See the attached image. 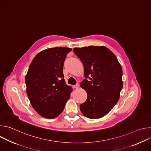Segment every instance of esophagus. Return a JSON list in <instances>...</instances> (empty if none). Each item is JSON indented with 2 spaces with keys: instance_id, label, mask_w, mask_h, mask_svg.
Segmentation results:
<instances>
[{
  "instance_id": "1",
  "label": "esophagus",
  "mask_w": 151,
  "mask_h": 151,
  "mask_svg": "<svg viewBox=\"0 0 151 151\" xmlns=\"http://www.w3.org/2000/svg\"><path fill=\"white\" fill-rule=\"evenodd\" d=\"M73 87L74 88H78L79 87V84H76V85H75L73 86Z\"/></svg>"
}]
</instances>
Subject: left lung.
I'll return each mask as SVG.
<instances>
[{
	"mask_svg": "<svg viewBox=\"0 0 151 151\" xmlns=\"http://www.w3.org/2000/svg\"><path fill=\"white\" fill-rule=\"evenodd\" d=\"M73 52L83 65L85 79L80 84L87 93L80 110L88 118H100L119 99L123 86L122 67L115 54L104 46L75 48Z\"/></svg>",
	"mask_w": 151,
	"mask_h": 151,
	"instance_id": "obj_1",
	"label": "left lung"
}]
</instances>
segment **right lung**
Returning a JSON list of instances; mask_svg holds the SVG:
<instances>
[{
  "label": "right lung",
  "instance_id": "right-lung-1",
  "mask_svg": "<svg viewBox=\"0 0 151 151\" xmlns=\"http://www.w3.org/2000/svg\"><path fill=\"white\" fill-rule=\"evenodd\" d=\"M66 47L46 49L32 60L26 76V93L34 109L48 119L58 116L70 98L72 88L64 79L63 65Z\"/></svg>",
  "mask_w": 151,
  "mask_h": 151
}]
</instances>
